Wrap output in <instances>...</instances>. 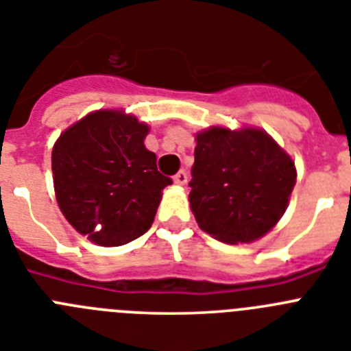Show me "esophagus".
<instances>
[{"label": "esophagus", "mask_w": 351, "mask_h": 351, "mask_svg": "<svg viewBox=\"0 0 351 351\" xmlns=\"http://www.w3.org/2000/svg\"><path fill=\"white\" fill-rule=\"evenodd\" d=\"M186 182H188V173H186V170H179V172L173 176V184L184 186Z\"/></svg>", "instance_id": "obj_1"}]
</instances>
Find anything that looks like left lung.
I'll list each match as a JSON object with an SVG mask.
<instances>
[{
  "label": "left lung",
  "instance_id": "1",
  "mask_svg": "<svg viewBox=\"0 0 351 351\" xmlns=\"http://www.w3.org/2000/svg\"><path fill=\"white\" fill-rule=\"evenodd\" d=\"M190 207L226 244H250L278 225L297 181L295 161L265 130L209 126L195 135Z\"/></svg>",
  "mask_w": 351,
  "mask_h": 351
}]
</instances>
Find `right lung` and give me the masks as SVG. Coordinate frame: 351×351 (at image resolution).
I'll return each mask as SVG.
<instances>
[{
	"label": "right lung",
	"instance_id": "right-lung-1",
	"mask_svg": "<svg viewBox=\"0 0 351 351\" xmlns=\"http://www.w3.org/2000/svg\"><path fill=\"white\" fill-rule=\"evenodd\" d=\"M149 125L123 108H100L61 133L52 147V179L61 213L80 235L123 246L144 235L172 179L145 147Z\"/></svg>",
	"mask_w": 351,
	"mask_h": 351
}]
</instances>
